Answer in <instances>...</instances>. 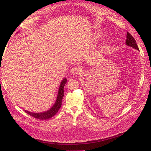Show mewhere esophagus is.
<instances>
[{"label": "esophagus", "mask_w": 151, "mask_h": 151, "mask_svg": "<svg viewBox=\"0 0 151 151\" xmlns=\"http://www.w3.org/2000/svg\"><path fill=\"white\" fill-rule=\"evenodd\" d=\"M70 72L73 75H78L81 73V68L79 66H75L71 69Z\"/></svg>", "instance_id": "1"}]
</instances>
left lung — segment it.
I'll list each match as a JSON object with an SVG mask.
<instances>
[{
	"label": "left lung",
	"instance_id": "left-lung-1",
	"mask_svg": "<svg viewBox=\"0 0 151 151\" xmlns=\"http://www.w3.org/2000/svg\"><path fill=\"white\" fill-rule=\"evenodd\" d=\"M126 44L127 46H131V47L134 48V49H137V50H139V48L138 47V45L137 44V42L135 41L134 37L131 35L130 33L127 32L126 35Z\"/></svg>",
	"mask_w": 151,
	"mask_h": 151
}]
</instances>
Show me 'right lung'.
I'll return each instance as SVG.
<instances>
[{"instance_id": "1", "label": "right lung", "mask_w": 151, "mask_h": 151, "mask_svg": "<svg viewBox=\"0 0 151 151\" xmlns=\"http://www.w3.org/2000/svg\"><path fill=\"white\" fill-rule=\"evenodd\" d=\"M66 82H67L66 78H64L63 81H62L60 86L59 87V92H58V96L57 98L56 102L55 104H54V105L52 106L51 109H50L47 111L43 113H32L26 110H25V111H26V113H27L29 115L32 116V117L37 119H40V120L48 119L55 115L58 112V111H59V109L61 106L62 101H63V98L64 96V87L65 86V84L66 83Z\"/></svg>"}]
</instances>
